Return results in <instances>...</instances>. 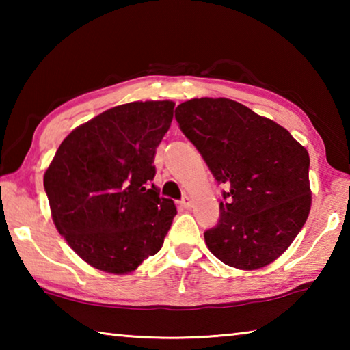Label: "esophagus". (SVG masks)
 I'll return each instance as SVG.
<instances>
[{
  "instance_id": "34e87169",
  "label": "esophagus",
  "mask_w": 350,
  "mask_h": 350,
  "mask_svg": "<svg viewBox=\"0 0 350 350\" xmlns=\"http://www.w3.org/2000/svg\"><path fill=\"white\" fill-rule=\"evenodd\" d=\"M180 206L182 208H189V206H191V199H189L188 196H183L180 200Z\"/></svg>"
}]
</instances>
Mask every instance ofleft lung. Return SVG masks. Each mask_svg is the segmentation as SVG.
<instances>
[{"label": "left lung", "instance_id": "left-lung-1", "mask_svg": "<svg viewBox=\"0 0 350 350\" xmlns=\"http://www.w3.org/2000/svg\"><path fill=\"white\" fill-rule=\"evenodd\" d=\"M185 137L225 183L206 247L230 267L256 270L292 244L312 204L310 159L286 128L230 98H193L176 108Z\"/></svg>", "mask_w": 350, "mask_h": 350}]
</instances>
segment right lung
<instances>
[{"mask_svg":"<svg viewBox=\"0 0 350 350\" xmlns=\"http://www.w3.org/2000/svg\"><path fill=\"white\" fill-rule=\"evenodd\" d=\"M173 109L163 100L105 111L75 128L46 170L58 233L92 267L129 273L162 248L177 211L154 187V154Z\"/></svg>","mask_w":350,"mask_h":350,"instance_id":"add662e5","label":"right lung"}]
</instances>
